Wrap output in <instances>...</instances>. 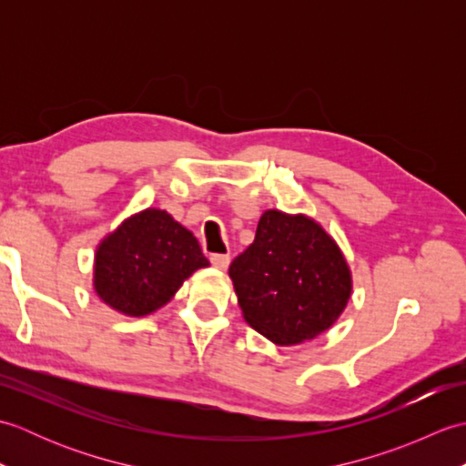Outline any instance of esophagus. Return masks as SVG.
I'll list each match as a JSON object with an SVG mask.
<instances>
[{
  "mask_svg": "<svg viewBox=\"0 0 466 466\" xmlns=\"http://www.w3.org/2000/svg\"><path fill=\"white\" fill-rule=\"evenodd\" d=\"M210 262H212L214 268L226 270L228 266H230V256H228V254H214L212 258H210Z\"/></svg>",
  "mask_w": 466,
  "mask_h": 466,
  "instance_id": "34e87169",
  "label": "esophagus"
}]
</instances>
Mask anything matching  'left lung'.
Here are the masks:
<instances>
[{
  "mask_svg": "<svg viewBox=\"0 0 466 466\" xmlns=\"http://www.w3.org/2000/svg\"><path fill=\"white\" fill-rule=\"evenodd\" d=\"M228 274L244 320L279 346L329 330L352 294L350 266L332 236L310 216L274 208Z\"/></svg>",
  "mask_w": 466,
  "mask_h": 466,
  "instance_id": "obj_1",
  "label": "left lung"
}]
</instances>
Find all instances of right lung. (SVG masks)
Listing matches in <instances>:
<instances>
[{"mask_svg": "<svg viewBox=\"0 0 466 466\" xmlns=\"http://www.w3.org/2000/svg\"><path fill=\"white\" fill-rule=\"evenodd\" d=\"M210 262L196 236L160 208L127 216L94 256V292L124 316H147L174 299L184 280Z\"/></svg>", "mask_w": 466, "mask_h": 466, "instance_id": "1", "label": "right lung"}]
</instances>
